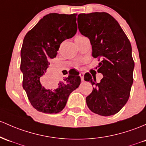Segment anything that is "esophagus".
Instances as JSON below:
<instances>
[{"label":"esophagus","instance_id":"1","mask_svg":"<svg viewBox=\"0 0 146 146\" xmlns=\"http://www.w3.org/2000/svg\"><path fill=\"white\" fill-rule=\"evenodd\" d=\"M80 76L81 80L82 81H84V73H80Z\"/></svg>","mask_w":146,"mask_h":146}]
</instances>
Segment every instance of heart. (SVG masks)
Here are the masks:
<instances>
[{"instance_id":"obj_1","label":"heart","mask_w":146,"mask_h":146,"mask_svg":"<svg viewBox=\"0 0 146 146\" xmlns=\"http://www.w3.org/2000/svg\"><path fill=\"white\" fill-rule=\"evenodd\" d=\"M80 36H77L76 38H78V37H80Z\"/></svg>"}]
</instances>
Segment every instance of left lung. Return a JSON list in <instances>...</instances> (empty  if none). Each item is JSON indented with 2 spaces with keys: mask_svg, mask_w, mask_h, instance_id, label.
I'll use <instances>...</instances> for the list:
<instances>
[{
  "mask_svg": "<svg viewBox=\"0 0 146 146\" xmlns=\"http://www.w3.org/2000/svg\"><path fill=\"white\" fill-rule=\"evenodd\" d=\"M78 23L81 34L90 40L92 56L101 60L98 72L103 75L99 83L90 73L84 75V80L94 86L86 105L100 116L115 114L127 102L133 83L130 42L117 21L106 12L80 14Z\"/></svg>",
  "mask_w": 146,
  "mask_h": 146,
  "instance_id": "left-lung-1",
  "label": "left lung"
}]
</instances>
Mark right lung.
Segmentation results:
<instances>
[{"label":"right lung","instance_id":"1","mask_svg":"<svg viewBox=\"0 0 146 146\" xmlns=\"http://www.w3.org/2000/svg\"><path fill=\"white\" fill-rule=\"evenodd\" d=\"M77 14L51 13L44 16L24 37L21 50L23 88L37 111L59 113L64 108L70 94L80 84L76 73L63 78L54 88L42 86L51 59L55 58L61 43L76 34Z\"/></svg>","mask_w":146,"mask_h":146}]
</instances>
